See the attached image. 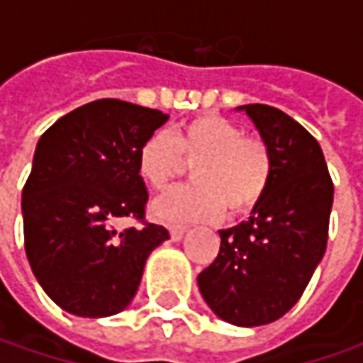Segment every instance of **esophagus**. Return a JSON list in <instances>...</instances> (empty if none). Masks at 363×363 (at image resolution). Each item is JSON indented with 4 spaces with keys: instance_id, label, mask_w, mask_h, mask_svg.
<instances>
[{
    "instance_id": "obj_1",
    "label": "esophagus",
    "mask_w": 363,
    "mask_h": 363,
    "mask_svg": "<svg viewBox=\"0 0 363 363\" xmlns=\"http://www.w3.org/2000/svg\"><path fill=\"white\" fill-rule=\"evenodd\" d=\"M186 226H172L169 228V236H172V240H182L184 238V234H186Z\"/></svg>"
}]
</instances>
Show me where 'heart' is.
<instances>
[{"mask_svg": "<svg viewBox=\"0 0 363 363\" xmlns=\"http://www.w3.org/2000/svg\"><path fill=\"white\" fill-rule=\"evenodd\" d=\"M191 165L196 184L157 198L151 212L167 224L214 220L250 212L272 175V153L260 137L242 135L234 121L200 115L175 127L172 135L155 131L137 153V172L151 189L169 188Z\"/></svg>", "mask_w": 363, "mask_h": 363, "instance_id": "heart-1", "label": "heart"}]
</instances>
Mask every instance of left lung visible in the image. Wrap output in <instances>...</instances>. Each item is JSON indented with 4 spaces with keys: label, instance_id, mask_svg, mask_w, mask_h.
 <instances>
[{
    "label": "left lung",
    "instance_id": "1",
    "mask_svg": "<svg viewBox=\"0 0 363 363\" xmlns=\"http://www.w3.org/2000/svg\"><path fill=\"white\" fill-rule=\"evenodd\" d=\"M238 111L271 149V184L252 216L220 230L218 257L198 274V286L220 319L257 328L299 301L325 255L333 182L317 139L297 121L269 105Z\"/></svg>",
    "mask_w": 363,
    "mask_h": 363
}]
</instances>
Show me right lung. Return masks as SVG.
<instances>
[{"mask_svg":"<svg viewBox=\"0 0 363 363\" xmlns=\"http://www.w3.org/2000/svg\"><path fill=\"white\" fill-rule=\"evenodd\" d=\"M169 115L101 99L58 119L35 145L21 191L23 242L50 299L78 317L121 313L135 297L147 257L169 238L145 222L139 147ZM121 217L143 227L117 231Z\"/></svg>","mask_w":363,"mask_h":363,"instance_id":"obj_1","label":"right lung"}]
</instances>
